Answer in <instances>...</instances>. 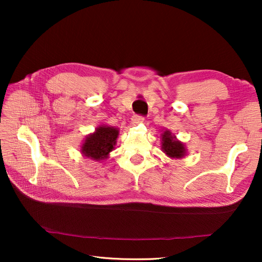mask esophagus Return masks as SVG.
I'll return each instance as SVG.
<instances>
[{
	"label": "esophagus",
	"mask_w": 262,
	"mask_h": 262,
	"mask_svg": "<svg viewBox=\"0 0 262 262\" xmlns=\"http://www.w3.org/2000/svg\"><path fill=\"white\" fill-rule=\"evenodd\" d=\"M144 121V117L143 116H139V115H136L132 117V123L133 124H139V123H142Z\"/></svg>",
	"instance_id": "1"
}]
</instances>
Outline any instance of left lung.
<instances>
[{
  "label": "left lung",
  "mask_w": 262,
  "mask_h": 262,
  "mask_svg": "<svg viewBox=\"0 0 262 262\" xmlns=\"http://www.w3.org/2000/svg\"><path fill=\"white\" fill-rule=\"evenodd\" d=\"M162 149L170 158H182L187 153L185 144L178 141L169 130L162 134Z\"/></svg>",
  "instance_id": "obj_1"
}]
</instances>
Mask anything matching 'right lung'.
Returning a JSON list of instances; mask_svg holds the SVG:
<instances>
[{
	"label": "right lung",
	"mask_w": 262,
	"mask_h": 262,
	"mask_svg": "<svg viewBox=\"0 0 262 262\" xmlns=\"http://www.w3.org/2000/svg\"><path fill=\"white\" fill-rule=\"evenodd\" d=\"M119 130L114 126L99 125L94 133L87 136L82 144L81 152L94 161H102L115 148Z\"/></svg>",
	"instance_id": "add662e5"
}]
</instances>
